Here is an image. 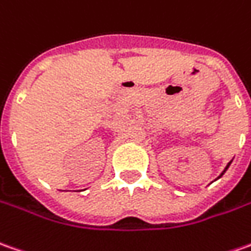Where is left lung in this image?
Here are the masks:
<instances>
[{"label":"left lung","mask_w":251,"mask_h":251,"mask_svg":"<svg viewBox=\"0 0 251 251\" xmlns=\"http://www.w3.org/2000/svg\"><path fill=\"white\" fill-rule=\"evenodd\" d=\"M231 163H232V161H229V163H228V164H226V167H225V169H224V171H223V173H221V174H220V176H218V178H217V179H220V178H221V176H224V173H225V171H226V170H228V167H229V166H231Z\"/></svg>","instance_id":"left-lung-1"}]
</instances>
